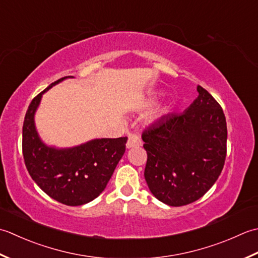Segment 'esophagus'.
<instances>
[{
	"label": "esophagus",
	"instance_id": "1",
	"mask_svg": "<svg viewBox=\"0 0 258 258\" xmlns=\"http://www.w3.org/2000/svg\"><path fill=\"white\" fill-rule=\"evenodd\" d=\"M143 145L140 137L136 134H129L128 135V141H127V148H134V147H140Z\"/></svg>",
	"mask_w": 258,
	"mask_h": 258
}]
</instances>
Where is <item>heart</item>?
Returning <instances> with one entry per match:
<instances>
[{"instance_id": "b5f03b06", "label": "heart", "mask_w": 258, "mask_h": 258, "mask_svg": "<svg viewBox=\"0 0 258 258\" xmlns=\"http://www.w3.org/2000/svg\"><path fill=\"white\" fill-rule=\"evenodd\" d=\"M162 113H164V109H162V108H158V109L154 110V111H152V112L149 114V118H148L149 121H154L155 119L160 118Z\"/></svg>"}]
</instances>
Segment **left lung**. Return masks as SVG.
I'll return each mask as SVG.
<instances>
[{
  "label": "left lung",
  "mask_w": 258,
  "mask_h": 258,
  "mask_svg": "<svg viewBox=\"0 0 258 258\" xmlns=\"http://www.w3.org/2000/svg\"><path fill=\"white\" fill-rule=\"evenodd\" d=\"M198 97L181 113L167 114L143 133L145 179L158 201L173 207L203 197L226 158L227 125L222 107L197 86Z\"/></svg>",
  "instance_id": "1"
}]
</instances>
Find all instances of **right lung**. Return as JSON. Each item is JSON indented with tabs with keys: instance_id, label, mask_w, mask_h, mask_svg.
<instances>
[{
	"instance_id": "right-lung-1",
	"label": "right lung",
	"mask_w": 258,
	"mask_h": 258,
	"mask_svg": "<svg viewBox=\"0 0 258 258\" xmlns=\"http://www.w3.org/2000/svg\"><path fill=\"white\" fill-rule=\"evenodd\" d=\"M67 78L51 83L31 101L23 122L22 151L30 176L46 195L68 206H80L104 190L128 138L93 139L62 149L46 146L36 131L34 114L42 94Z\"/></svg>"
}]
</instances>
